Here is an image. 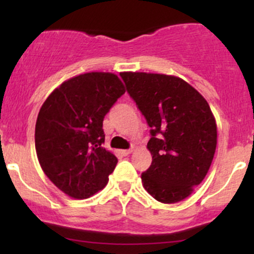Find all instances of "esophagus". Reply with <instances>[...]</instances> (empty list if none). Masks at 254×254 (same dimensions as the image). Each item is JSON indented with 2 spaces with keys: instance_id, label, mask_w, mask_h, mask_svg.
Segmentation results:
<instances>
[{
  "instance_id": "1",
  "label": "esophagus",
  "mask_w": 254,
  "mask_h": 254,
  "mask_svg": "<svg viewBox=\"0 0 254 254\" xmlns=\"http://www.w3.org/2000/svg\"><path fill=\"white\" fill-rule=\"evenodd\" d=\"M133 151V149L132 148H131V149H124V150H121V153H122V155H124V156H127V155H129V154H131Z\"/></svg>"
}]
</instances>
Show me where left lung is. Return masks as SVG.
<instances>
[{
	"mask_svg": "<svg viewBox=\"0 0 254 254\" xmlns=\"http://www.w3.org/2000/svg\"><path fill=\"white\" fill-rule=\"evenodd\" d=\"M121 76L151 127L147 148L153 161L141 176L143 188L161 203L184 200L203 182L216 150V121L208 101L174 75Z\"/></svg>",
	"mask_w": 254,
	"mask_h": 254,
	"instance_id": "1",
	"label": "left lung"
}]
</instances>
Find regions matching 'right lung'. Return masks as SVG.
<instances>
[{
  "mask_svg": "<svg viewBox=\"0 0 254 254\" xmlns=\"http://www.w3.org/2000/svg\"><path fill=\"white\" fill-rule=\"evenodd\" d=\"M125 93L118 75L92 71L68 78L46 98L36 123L44 173L66 196L86 199L103 190L118 159L103 147V122Z\"/></svg>",
  "mask_w": 254,
  "mask_h": 254,
  "instance_id": "1",
  "label": "right lung"
}]
</instances>
